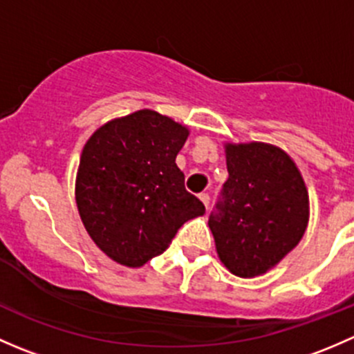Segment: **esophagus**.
<instances>
[{"label": "esophagus", "mask_w": 354, "mask_h": 354, "mask_svg": "<svg viewBox=\"0 0 354 354\" xmlns=\"http://www.w3.org/2000/svg\"><path fill=\"white\" fill-rule=\"evenodd\" d=\"M198 198L202 200V203H203V205H205V209L209 210V202H210L209 194H200V195H198Z\"/></svg>", "instance_id": "1"}]
</instances>
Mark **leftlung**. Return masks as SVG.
<instances>
[{
    "label": "left lung",
    "instance_id": "left-lung-1",
    "mask_svg": "<svg viewBox=\"0 0 354 354\" xmlns=\"http://www.w3.org/2000/svg\"><path fill=\"white\" fill-rule=\"evenodd\" d=\"M230 178L209 227L217 257L238 277L262 276L299 243L310 200L288 152L266 142L224 144Z\"/></svg>",
    "mask_w": 354,
    "mask_h": 354
}]
</instances>
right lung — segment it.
Returning a JSON list of instances; mask_svg holds the SVG:
<instances>
[{
  "label": "right lung",
  "instance_id": "add662e5",
  "mask_svg": "<svg viewBox=\"0 0 354 354\" xmlns=\"http://www.w3.org/2000/svg\"><path fill=\"white\" fill-rule=\"evenodd\" d=\"M188 135L185 124L140 109L102 124L84 145L75 200L88 236L111 260L142 267L205 214L176 166Z\"/></svg>",
  "mask_w": 354,
  "mask_h": 354
}]
</instances>
